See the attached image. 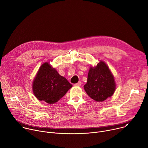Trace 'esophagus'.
<instances>
[{
  "instance_id": "1",
  "label": "esophagus",
  "mask_w": 148,
  "mask_h": 148,
  "mask_svg": "<svg viewBox=\"0 0 148 148\" xmlns=\"http://www.w3.org/2000/svg\"><path fill=\"white\" fill-rule=\"evenodd\" d=\"M74 86H77V87H79V86H81V82L79 81V82H78V83L75 84Z\"/></svg>"
}]
</instances>
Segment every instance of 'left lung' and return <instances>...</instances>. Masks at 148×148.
<instances>
[{
  "instance_id": "left-lung-1",
  "label": "left lung",
  "mask_w": 148,
  "mask_h": 148,
  "mask_svg": "<svg viewBox=\"0 0 148 148\" xmlns=\"http://www.w3.org/2000/svg\"><path fill=\"white\" fill-rule=\"evenodd\" d=\"M84 88L90 97L98 102L106 100L114 94L116 88L114 77L103 61H100L95 67H90Z\"/></svg>"
}]
</instances>
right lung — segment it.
<instances>
[{
	"label": "right lung",
	"instance_id": "obj_1",
	"mask_svg": "<svg viewBox=\"0 0 148 148\" xmlns=\"http://www.w3.org/2000/svg\"><path fill=\"white\" fill-rule=\"evenodd\" d=\"M72 87L67 79L61 76L47 62L40 67L32 85L35 97L50 104L57 102Z\"/></svg>",
	"mask_w": 148,
	"mask_h": 148
}]
</instances>
